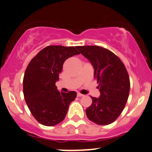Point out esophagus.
Listing matches in <instances>:
<instances>
[{
	"label": "esophagus",
	"mask_w": 152,
	"mask_h": 152,
	"mask_svg": "<svg viewBox=\"0 0 152 152\" xmlns=\"http://www.w3.org/2000/svg\"><path fill=\"white\" fill-rule=\"evenodd\" d=\"M77 97H83V94H81V93H79V92H78V93H77Z\"/></svg>",
	"instance_id": "obj_1"
}]
</instances>
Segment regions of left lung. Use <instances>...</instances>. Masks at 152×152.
I'll return each mask as SVG.
<instances>
[{
  "label": "left lung",
  "instance_id": "1",
  "mask_svg": "<svg viewBox=\"0 0 152 152\" xmlns=\"http://www.w3.org/2000/svg\"><path fill=\"white\" fill-rule=\"evenodd\" d=\"M94 68V77L99 83L100 97H91L92 103L86 113L99 125L113 123L122 113L130 92V79L125 65L110 50L95 45L77 46Z\"/></svg>",
  "mask_w": 152,
  "mask_h": 152
}]
</instances>
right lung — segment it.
I'll list each match as a JSON object with an SVG mask.
<instances>
[{"label": "right lung", "instance_id": "obj_1", "mask_svg": "<svg viewBox=\"0 0 152 152\" xmlns=\"http://www.w3.org/2000/svg\"><path fill=\"white\" fill-rule=\"evenodd\" d=\"M79 53L76 47L47 46L27 66L23 79L24 99L32 115L42 125L53 126L61 122L77 96L75 91L60 92L55 83L64 62Z\"/></svg>", "mask_w": 152, "mask_h": 152}]
</instances>
